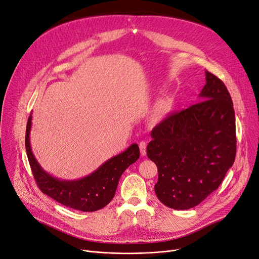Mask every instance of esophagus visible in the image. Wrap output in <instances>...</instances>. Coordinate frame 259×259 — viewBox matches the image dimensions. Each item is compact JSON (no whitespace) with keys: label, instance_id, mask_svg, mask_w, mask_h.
Masks as SVG:
<instances>
[{"label":"esophagus","instance_id":"34e87169","mask_svg":"<svg viewBox=\"0 0 259 259\" xmlns=\"http://www.w3.org/2000/svg\"><path fill=\"white\" fill-rule=\"evenodd\" d=\"M139 149H140V154H142L143 156L146 155V153H147V144L145 142H142L139 144Z\"/></svg>","mask_w":259,"mask_h":259}]
</instances>
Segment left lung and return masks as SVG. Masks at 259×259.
I'll list each match as a JSON object with an SVG mask.
<instances>
[{
  "label": "left lung",
  "instance_id": "1",
  "mask_svg": "<svg viewBox=\"0 0 259 259\" xmlns=\"http://www.w3.org/2000/svg\"><path fill=\"white\" fill-rule=\"evenodd\" d=\"M200 103L165 117L151 132L147 155L158 166L156 197L189 209L214 192L236 159V117L224 82L205 72Z\"/></svg>",
  "mask_w": 259,
  "mask_h": 259
}]
</instances>
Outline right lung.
I'll return each mask as SVG.
<instances>
[{
  "mask_svg": "<svg viewBox=\"0 0 259 259\" xmlns=\"http://www.w3.org/2000/svg\"><path fill=\"white\" fill-rule=\"evenodd\" d=\"M32 115L29 116L26 130V150L31 169L41 191L60 204L82 211H95L105 207L114 194L120 177L131 164L139 158L137 144L106 161L92 174L76 180H62L45 171L30 146V131Z\"/></svg>",
  "mask_w": 259,
  "mask_h": 259,
  "instance_id": "obj_1",
  "label": "right lung"
}]
</instances>
